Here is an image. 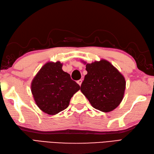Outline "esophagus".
<instances>
[{"label": "esophagus", "mask_w": 154, "mask_h": 154, "mask_svg": "<svg viewBox=\"0 0 154 154\" xmlns=\"http://www.w3.org/2000/svg\"><path fill=\"white\" fill-rule=\"evenodd\" d=\"M77 83L79 84L80 85H81V84H82V79H80V80H78L77 81Z\"/></svg>", "instance_id": "1"}]
</instances>
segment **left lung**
I'll list each match as a JSON object with an SVG mask.
<instances>
[{"label": "left lung", "mask_w": 154, "mask_h": 154, "mask_svg": "<svg viewBox=\"0 0 154 154\" xmlns=\"http://www.w3.org/2000/svg\"><path fill=\"white\" fill-rule=\"evenodd\" d=\"M86 64L85 62H84ZM82 93L95 109L109 112L117 108L124 95L125 78L106 60L86 64Z\"/></svg>", "instance_id": "left-lung-1"}]
</instances>
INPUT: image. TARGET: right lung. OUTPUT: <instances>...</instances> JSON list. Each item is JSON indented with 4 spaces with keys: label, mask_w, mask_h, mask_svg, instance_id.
Listing matches in <instances>:
<instances>
[{
    "label": "right lung",
    "mask_w": 154,
    "mask_h": 154,
    "mask_svg": "<svg viewBox=\"0 0 154 154\" xmlns=\"http://www.w3.org/2000/svg\"><path fill=\"white\" fill-rule=\"evenodd\" d=\"M59 61L46 63L31 83V92L36 105L49 115H55L69 106L70 99L80 89L62 70Z\"/></svg>",
    "instance_id": "1"
}]
</instances>
